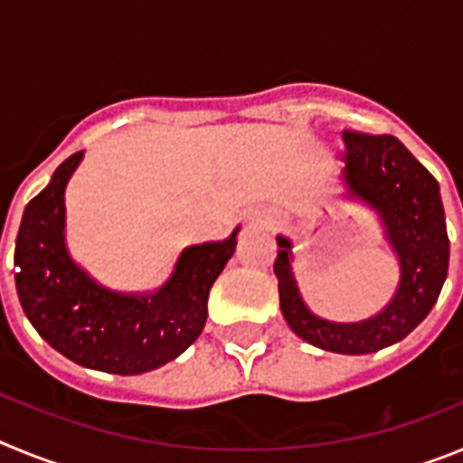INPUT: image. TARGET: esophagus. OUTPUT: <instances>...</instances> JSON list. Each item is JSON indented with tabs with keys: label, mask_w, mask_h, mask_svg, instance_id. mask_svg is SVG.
I'll use <instances>...</instances> for the list:
<instances>
[{
	"label": "esophagus",
	"mask_w": 463,
	"mask_h": 463,
	"mask_svg": "<svg viewBox=\"0 0 463 463\" xmlns=\"http://www.w3.org/2000/svg\"><path fill=\"white\" fill-rule=\"evenodd\" d=\"M245 222L250 224V227H269V224H273V218L261 211H250L245 213Z\"/></svg>",
	"instance_id": "esophagus-1"
}]
</instances>
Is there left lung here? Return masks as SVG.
<instances>
[{
  "instance_id": "8db88e82",
  "label": "left lung",
  "mask_w": 463,
  "mask_h": 463,
  "mask_svg": "<svg viewBox=\"0 0 463 463\" xmlns=\"http://www.w3.org/2000/svg\"><path fill=\"white\" fill-rule=\"evenodd\" d=\"M343 199L369 206L399 264L390 304L369 320L341 325L322 320L306 306L294 278L292 241L278 234L273 271L280 310L289 329L310 345L338 354L378 353L406 338L429 315L448 278L449 239L439 181L396 137L343 132Z\"/></svg>"
}]
</instances>
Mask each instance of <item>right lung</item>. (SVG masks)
I'll list each match as a JSON object with an SVG mask.
<instances>
[{"mask_svg": "<svg viewBox=\"0 0 463 463\" xmlns=\"http://www.w3.org/2000/svg\"><path fill=\"white\" fill-rule=\"evenodd\" d=\"M83 150L57 166L23 213L15 239V288L39 336L85 369L138 375L183 354L203 331L208 292L236 250V227L224 241L190 245L150 294L104 288L67 248L64 190Z\"/></svg>", "mask_w": 463, "mask_h": 463, "instance_id": "obj_1", "label": "right lung"}]
</instances>
